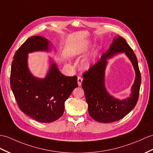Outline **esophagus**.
I'll use <instances>...</instances> for the list:
<instances>
[{
	"label": "esophagus",
	"mask_w": 153,
	"mask_h": 153,
	"mask_svg": "<svg viewBox=\"0 0 153 153\" xmlns=\"http://www.w3.org/2000/svg\"><path fill=\"white\" fill-rule=\"evenodd\" d=\"M77 80H78V85H79V86H80V85H82V80H83L82 77L79 76V77H78Z\"/></svg>",
	"instance_id": "1"
}]
</instances>
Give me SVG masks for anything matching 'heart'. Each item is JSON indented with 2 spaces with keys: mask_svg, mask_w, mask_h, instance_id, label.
Returning a JSON list of instances; mask_svg holds the SVG:
<instances>
[{
  "mask_svg": "<svg viewBox=\"0 0 153 153\" xmlns=\"http://www.w3.org/2000/svg\"><path fill=\"white\" fill-rule=\"evenodd\" d=\"M91 44L89 42H83L76 47V48L74 49V54L75 56H82L85 54L88 51L89 48H90ZM95 57L94 56H91L86 59H85L82 62V67L83 69H88L89 68V67L91 66L93 62L94 61Z\"/></svg>",
  "mask_w": 153,
  "mask_h": 153,
  "instance_id": "obj_1",
  "label": "heart"
}]
</instances>
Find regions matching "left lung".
Listing matches in <instances>:
<instances>
[{
    "mask_svg": "<svg viewBox=\"0 0 153 153\" xmlns=\"http://www.w3.org/2000/svg\"><path fill=\"white\" fill-rule=\"evenodd\" d=\"M118 52H125L131 59L136 72V78L130 98L120 101L107 92L104 85V70L106 59ZM84 79L82 86L88 105L89 115L94 120L107 123L117 121L126 116L135 107L139 97L141 73L133 50L122 37L114 39L110 48L99 60L82 74Z\"/></svg>",
    "mask_w": 153,
    "mask_h": 153,
    "instance_id": "1",
    "label": "left lung"
}]
</instances>
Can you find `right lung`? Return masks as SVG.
Segmentation results:
<instances>
[{
  "instance_id": "right-lung-1",
  "label": "right lung",
  "mask_w": 153,
  "mask_h": 153,
  "mask_svg": "<svg viewBox=\"0 0 153 153\" xmlns=\"http://www.w3.org/2000/svg\"><path fill=\"white\" fill-rule=\"evenodd\" d=\"M48 41L43 37L29 38L14 54L10 73V85L17 105L26 115L41 123L57 120L64 114V103L78 87L77 76H66L52 63L47 75L37 79L27 66L28 53L48 51Z\"/></svg>"
}]
</instances>
